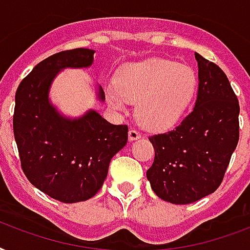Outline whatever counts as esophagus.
<instances>
[{"mask_svg": "<svg viewBox=\"0 0 250 250\" xmlns=\"http://www.w3.org/2000/svg\"><path fill=\"white\" fill-rule=\"evenodd\" d=\"M142 137L141 135V133H139L138 130H135V129H130L129 130V141H137V139H139Z\"/></svg>", "mask_w": 250, "mask_h": 250, "instance_id": "esophagus-1", "label": "esophagus"}]
</instances>
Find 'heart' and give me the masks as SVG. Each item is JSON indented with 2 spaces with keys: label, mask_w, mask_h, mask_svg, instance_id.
<instances>
[{
  "label": "heart",
  "mask_w": 250,
  "mask_h": 250,
  "mask_svg": "<svg viewBox=\"0 0 250 250\" xmlns=\"http://www.w3.org/2000/svg\"><path fill=\"white\" fill-rule=\"evenodd\" d=\"M117 84L105 87L112 107L124 111L137 103V117L148 129H167L181 120L197 92L193 67L163 59L129 63L117 73Z\"/></svg>",
  "instance_id": "heart-1"
}]
</instances>
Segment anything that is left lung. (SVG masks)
I'll list each match as a JSON object with an SVG mask.
<instances>
[{"instance_id": "left-lung-1", "label": "left lung", "mask_w": 250, "mask_h": 250, "mask_svg": "<svg viewBox=\"0 0 250 250\" xmlns=\"http://www.w3.org/2000/svg\"><path fill=\"white\" fill-rule=\"evenodd\" d=\"M194 55L199 84L193 111L175 129L148 137L155 158L147 180L159 198L175 205L214 193L239 142L240 105L227 75Z\"/></svg>"}]
</instances>
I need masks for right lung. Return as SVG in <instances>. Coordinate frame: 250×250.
<instances>
[{"mask_svg":"<svg viewBox=\"0 0 250 250\" xmlns=\"http://www.w3.org/2000/svg\"><path fill=\"white\" fill-rule=\"evenodd\" d=\"M92 49L77 48L42 60L15 92L14 138L21 166L34 187L63 204L94 197L111 159L127 142V125H113L98 112L66 119L49 102L53 79L65 67H88ZM99 99L104 91L99 87Z\"/></svg>","mask_w":250,"mask_h":250,"instance_id":"1","label":"right lung"}]
</instances>
